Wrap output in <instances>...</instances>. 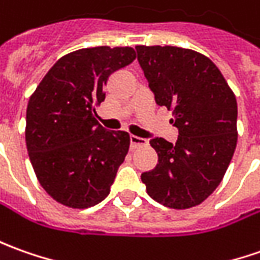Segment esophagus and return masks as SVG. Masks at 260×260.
<instances>
[{"label":"esophagus","mask_w":260,"mask_h":260,"mask_svg":"<svg viewBox=\"0 0 260 260\" xmlns=\"http://www.w3.org/2000/svg\"><path fill=\"white\" fill-rule=\"evenodd\" d=\"M129 141H131V148H138V146H145V145H148V141H146V139L135 137V135H131Z\"/></svg>","instance_id":"obj_1"}]
</instances>
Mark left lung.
<instances>
[{
  "instance_id": "left-lung-1",
  "label": "left lung",
  "mask_w": 260,
  "mask_h": 260,
  "mask_svg": "<svg viewBox=\"0 0 260 260\" xmlns=\"http://www.w3.org/2000/svg\"><path fill=\"white\" fill-rule=\"evenodd\" d=\"M159 107L172 109L176 144L151 139L158 164L141 179L153 201L172 209L202 204L218 188L238 141V104L208 56L179 47H135Z\"/></svg>"
}]
</instances>
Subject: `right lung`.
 Segmentation results:
<instances>
[{
    "mask_svg": "<svg viewBox=\"0 0 260 260\" xmlns=\"http://www.w3.org/2000/svg\"><path fill=\"white\" fill-rule=\"evenodd\" d=\"M135 59L131 47H93L59 58L26 107L25 141L41 186L56 202L85 209L109 195L129 134L107 131L95 107L111 74Z\"/></svg>",
    "mask_w": 260,
    "mask_h": 260,
    "instance_id": "1",
    "label": "right lung"
}]
</instances>
